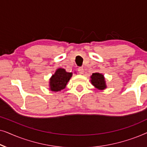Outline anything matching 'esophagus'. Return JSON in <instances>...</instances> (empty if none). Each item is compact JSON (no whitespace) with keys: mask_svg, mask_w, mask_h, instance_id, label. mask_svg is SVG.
<instances>
[{"mask_svg":"<svg viewBox=\"0 0 147 147\" xmlns=\"http://www.w3.org/2000/svg\"><path fill=\"white\" fill-rule=\"evenodd\" d=\"M78 72H79V74H84V68L83 67H79L78 68Z\"/></svg>","mask_w":147,"mask_h":147,"instance_id":"1","label":"esophagus"}]
</instances>
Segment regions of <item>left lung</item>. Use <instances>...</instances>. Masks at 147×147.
<instances>
[{"instance_id": "1", "label": "left lung", "mask_w": 147, "mask_h": 147, "mask_svg": "<svg viewBox=\"0 0 147 147\" xmlns=\"http://www.w3.org/2000/svg\"><path fill=\"white\" fill-rule=\"evenodd\" d=\"M91 83L94 87L99 90H104L106 88L105 78L100 73H94L91 76Z\"/></svg>"}]
</instances>
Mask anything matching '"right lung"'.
I'll return each instance as SVG.
<instances>
[{
    "label": "right lung",
    "instance_id": "right-lung-1",
    "mask_svg": "<svg viewBox=\"0 0 147 147\" xmlns=\"http://www.w3.org/2000/svg\"><path fill=\"white\" fill-rule=\"evenodd\" d=\"M72 76V73L65 69L59 68L49 80V88L51 91L59 92L64 89Z\"/></svg>",
    "mask_w": 147,
    "mask_h": 147
}]
</instances>
